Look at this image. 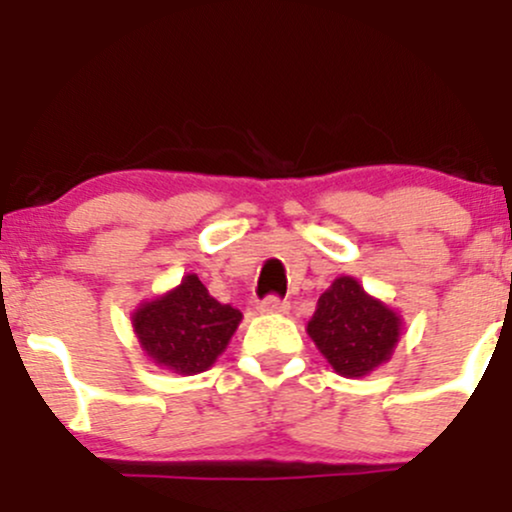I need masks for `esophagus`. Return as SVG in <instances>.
Instances as JSON below:
<instances>
[{"mask_svg": "<svg viewBox=\"0 0 512 512\" xmlns=\"http://www.w3.org/2000/svg\"><path fill=\"white\" fill-rule=\"evenodd\" d=\"M289 308H291V303L289 301H281L279 296H267L260 303V313H279V315H284V313H289Z\"/></svg>", "mask_w": 512, "mask_h": 512, "instance_id": "esophagus-1", "label": "esophagus"}]
</instances>
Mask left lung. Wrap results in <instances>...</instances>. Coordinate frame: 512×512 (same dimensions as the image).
Segmentation results:
<instances>
[{
	"label": "left lung",
	"instance_id": "8db88e82",
	"mask_svg": "<svg viewBox=\"0 0 512 512\" xmlns=\"http://www.w3.org/2000/svg\"><path fill=\"white\" fill-rule=\"evenodd\" d=\"M308 334L339 375L363 378L390 361L402 317L368 296L354 276H339L317 301Z\"/></svg>",
	"mask_w": 512,
	"mask_h": 512
}]
</instances>
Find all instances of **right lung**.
<instances>
[{"mask_svg": "<svg viewBox=\"0 0 512 512\" xmlns=\"http://www.w3.org/2000/svg\"><path fill=\"white\" fill-rule=\"evenodd\" d=\"M243 313L209 296L197 274H187L173 291L146 301L132 315L144 354L178 375H197L223 354Z\"/></svg>", "mask_w": 512, "mask_h": 512, "instance_id": "add662e5", "label": "right lung"}]
</instances>
